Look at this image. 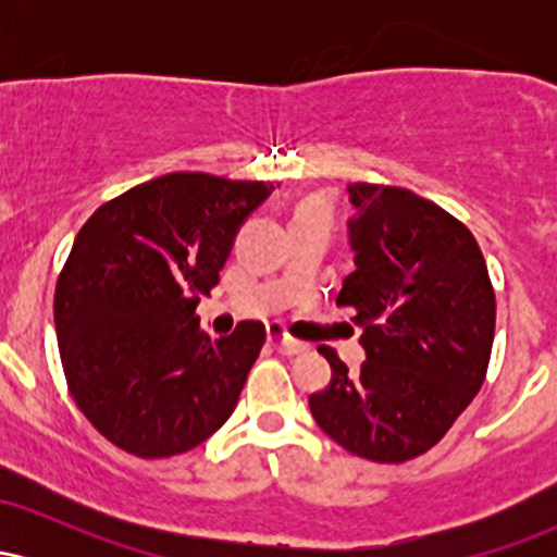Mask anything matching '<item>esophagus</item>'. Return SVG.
I'll return each mask as SVG.
<instances>
[{
	"label": "esophagus",
	"instance_id": "esophagus-1",
	"mask_svg": "<svg viewBox=\"0 0 557 557\" xmlns=\"http://www.w3.org/2000/svg\"><path fill=\"white\" fill-rule=\"evenodd\" d=\"M267 335H270V341L277 345V350L280 354H285V356H296V354H304L306 348H309V345L306 343H300V341H296V337H290V335H285L283 330L277 327V324H272V327H267Z\"/></svg>",
	"mask_w": 557,
	"mask_h": 557
}]
</instances>
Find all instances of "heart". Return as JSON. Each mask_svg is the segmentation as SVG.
Returning a JSON list of instances; mask_svg holds the SVG:
<instances>
[{
  "mask_svg": "<svg viewBox=\"0 0 557 557\" xmlns=\"http://www.w3.org/2000/svg\"><path fill=\"white\" fill-rule=\"evenodd\" d=\"M296 216H314V220L332 222L335 220V198L330 194H311L298 201Z\"/></svg>",
  "mask_w": 557,
  "mask_h": 557,
  "instance_id": "1",
  "label": "heart"
}]
</instances>
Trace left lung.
<instances>
[{
  "instance_id": "left-lung-1",
  "label": "left lung",
  "mask_w": 557,
  "mask_h": 557,
  "mask_svg": "<svg viewBox=\"0 0 557 557\" xmlns=\"http://www.w3.org/2000/svg\"><path fill=\"white\" fill-rule=\"evenodd\" d=\"M356 270L337 306L363 327L367 361L350 374L330 345L332 380L309 398L324 434L374 463L432 450L487 376L495 290L471 230L408 188L350 185Z\"/></svg>"
}]
</instances>
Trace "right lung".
I'll list each match as a JSON object with an SVG mask.
<instances>
[{
	"label": "right lung",
	"instance_id": "right-lung-1",
	"mask_svg": "<svg viewBox=\"0 0 557 557\" xmlns=\"http://www.w3.org/2000/svg\"><path fill=\"white\" fill-rule=\"evenodd\" d=\"M272 190L170 172L101 203L81 227L57 280V343L70 395L120 450L146 461L181 456L238 406L264 324L240 322L212 341L196 306Z\"/></svg>",
	"mask_w": 557,
	"mask_h": 557
}]
</instances>
